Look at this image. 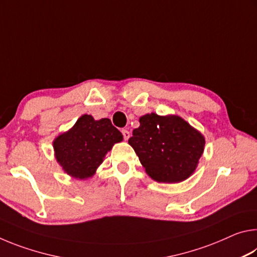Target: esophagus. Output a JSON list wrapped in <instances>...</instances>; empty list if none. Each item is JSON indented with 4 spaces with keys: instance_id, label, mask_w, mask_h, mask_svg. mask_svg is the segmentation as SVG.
Here are the masks:
<instances>
[{
    "instance_id": "obj_1",
    "label": "esophagus",
    "mask_w": 257,
    "mask_h": 257,
    "mask_svg": "<svg viewBox=\"0 0 257 257\" xmlns=\"http://www.w3.org/2000/svg\"><path fill=\"white\" fill-rule=\"evenodd\" d=\"M121 133H122V135H123L124 141H128L129 137H130V133H129V130H127V129H122V130H121Z\"/></svg>"
}]
</instances>
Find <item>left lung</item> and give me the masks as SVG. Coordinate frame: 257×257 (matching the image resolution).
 Masks as SVG:
<instances>
[{
	"instance_id": "left-lung-1",
	"label": "left lung",
	"mask_w": 257,
	"mask_h": 257,
	"mask_svg": "<svg viewBox=\"0 0 257 257\" xmlns=\"http://www.w3.org/2000/svg\"><path fill=\"white\" fill-rule=\"evenodd\" d=\"M129 145L152 179L175 184L196 170L204 152L203 135L178 115L150 113L139 118Z\"/></svg>"
}]
</instances>
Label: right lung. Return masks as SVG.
<instances>
[{
  "mask_svg": "<svg viewBox=\"0 0 257 257\" xmlns=\"http://www.w3.org/2000/svg\"><path fill=\"white\" fill-rule=\"evenodd\" d=\"M123 139L111 120L84 114L68 132L54 139V154L64 172L77 179L93 177L108 151Z\"/></svg>",
  "mask_w": 257,
  "mask_h": 257,
  "instance_id": "right-lung-1",
  "label": "right lung"
}]
</instances>
